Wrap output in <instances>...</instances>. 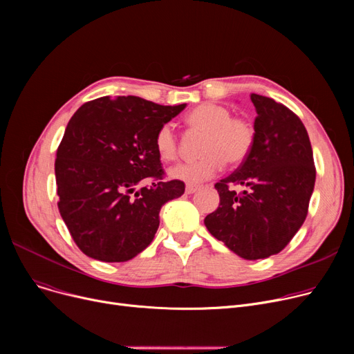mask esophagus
I'll return each mask as SVG.
<instances>
[{"label":"esophagus","instance_id":"esophagus-1","mask_svg":"<svg viewBox=\"0 0 354 354\" xmlns=\"http://www.w3.org/2000/svg\"><path fill=\"white\" fill-rule=\"evenodd\" d=\"M198 189H199L198 185H192V183H188V185H187V188H185V192H187L188 195H191V194H195Z\"/></svg>","mask_w":354,"mask_h":354}]
</instances>
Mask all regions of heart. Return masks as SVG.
Returning a JSON list of instances; mask_svg holds the SVG:
<instances>
[{
	"label": "heart",
	"mask_w": 354,
	"mask_h": 354,
	"mask_svg": "<svg viewBox=\"0 0 354 354\" xmlns=\"http://www.w3.org/2000/svg\"><path fill=\"white\" fill-rule=\"evenodd\" d=\"M191 130L203 135L199 158L171 169V176L188 183H199L215 176L224 162L235 166L244 162L255 139L252 123L241 116H232V110L219 103H203L187 115ZM156 153L163 162H172L179 155V139L171 123L162 124L155 135Z\"/></svg>",
	"instance_id": "b5f03b06"
}]
</instances>
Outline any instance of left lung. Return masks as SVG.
<instances>
[{"instance_id": "1", "label": "left lung", "mask_w": 354, "mask_h": 354, "mask_svg": "<svg viewBox=\"0 0 354 354\" xmlns=\"http://www.w3.org/2000/svg\"><path fill=\"white\" fill-rule=\"evenodd\" d=\"M255 139L247 159L215 183L219 207L205 227L245 259L283 251L303 225L314 189L315 166L300 118L274 99L252 93ZM236 184L248 189L236 194Z\"/></svg>"}]
</instances>
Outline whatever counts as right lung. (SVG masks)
Listing matches in <instances>:
<instances>
[{"label":"right lung","instance_id":"right-lung-1","mask_svg":"<svg viewBox=\"0 0 354 354\" xmlns=\"http://www.w3.org/2000/svg\"><path fill=\"white\" fill-rule=\"evenodd\" d=\"M185 106L106 96L70 119L54 165L57 205L87 257L124 263L152 243L162 205L185 192L182 180L163 179L155 135Z\"/></svg>","mask_w":354,"mask_h":354}]
</instances>
